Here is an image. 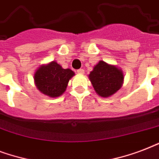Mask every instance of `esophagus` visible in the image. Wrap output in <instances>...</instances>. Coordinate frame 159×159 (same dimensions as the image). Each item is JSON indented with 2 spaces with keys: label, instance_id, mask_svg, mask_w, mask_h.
<instances>
[{
  "label": "esophagus",
  "instance_id": "esophagus-1",
  "mask_svg": "<svg viewBox=\"0 0 159 159\" xmlns=\"http://www.w3.org/2000/svg\"><path fill=\"white\" fill-rule=\"evenodd\" d=\"M77 72L78 73V74H84L85 71L83 69H78L77 71Z\"/></svg>",
  "mask_w": 159,
  "mask_h": 159
}]
</instances>
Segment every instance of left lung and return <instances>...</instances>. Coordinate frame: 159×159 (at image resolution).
Instances as JSON below:
<instances>
[{
    "label": "left lung",
    "mask_w": 159,
    "mask_h": 159,
    "mask_svg": "<svg viewBox=\"0 0 159 159\" xmlns=\"http://www.w3.org/2000/svg\"><path fill=\"white\" fill-rule=\"evenodd\" d=\"M89 79L100 97H109L122 87L124 74L116 66L100 61L90 72Z\"/></svg>",
    "instance_id": "left-lung-1"
}]
</instances>
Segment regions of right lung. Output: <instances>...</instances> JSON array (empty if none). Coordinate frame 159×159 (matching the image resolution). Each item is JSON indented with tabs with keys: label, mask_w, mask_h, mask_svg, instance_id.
<instances>
[{
	"label": "right lung",
	"mask_w": 159,
	"mask_h": 159,
	"mask_svg": "<svg viewBox=\"0 0 159 159\" xmlns=\"http://www.w3.org/2000/svg\"><path fill=\"white\" fill-rule=\"evenodd\" d=\"M74 72L63 69L55 61L42 65L34 73V82L39 91L50 97H57L66 91L69 80Z\"/></svg>",
	"instance_id": "obj_1"
}]
</instances>
